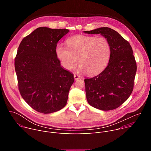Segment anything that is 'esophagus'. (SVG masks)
Segmentation results:
<instances>
[{"label": "esophagus", "mask_w": 151, "mask_h": 151, "mask_svg": "<svg viewBox=\"0 0 151 151\" xmlns=\"http://www.w3.org/2000/svg\"><path fill=\"white\" fill-rule=\"evenodd\" d=\"M74 78L75 80H78L80 78V76L78 75V74H74Z\"/></svg>", "instance_id": "1"}]
</instances>
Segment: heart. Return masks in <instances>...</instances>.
Returning a JSON list of instances; mask_svg holds the SVG:
<instances>
[{
  "mask_svg": "<svg viewBox=\"0 0 151 151\" xmlns=\"http://www.w3.org/2000/svg\"><path fill=\"white\" fill-rule=\"evenodd\" d=\"M67 45L68 48L58 45L55 49L58 58L66 69L75 68L78 59L79 69L93 75L101 72L108 63L111 46L103 37L76 35L67 40Z\"/></svg>",
  "mask_w": 151,
  "mask_h": 151,
  "instance_id": "1",
  "label": "heart"
}]
</instances>
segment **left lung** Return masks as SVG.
Returning a JSON list of instances; mask_svg holds the SVG:
<instances>
[{
    "instance_id": "obj_1",
    "label": "left lung",
    "mask_w": 151,
    "mask_h": 151,
    "mask_svg": "<svg viewBox=\"0 0 151 151\" xmlns=\"http://www.w3.org/2000/svg\"><path fill=\"white\" fill-rule=\"evenodd\" d=\"M87 34H100L111 46L109 61L105 69L97 76L85 79L86 97L91 106L101 111L115 109L131 95L137 70L132 48L117 32L100 27Z\"/></svg>"
}]
</instances>
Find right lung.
Instances as JSON below:
<instances>
[{
	"mask_svg": "<svg viewBox=\"0 0 151 151\" xmlns=\"http://www.w3.org/2000/svg\"><path fill=\"white\" fill-rule=\"evenodd\" d=\"M68 29L40 27L21 42L15 59L20 94L33 109L51 114L66 105L74 76L61 66L55 49Z\"/></svg>",
	"mask_w": 151,
	"mask_h": 151,
	"instance_id": "1",
	"label": "right lung"
}]
</instances>
